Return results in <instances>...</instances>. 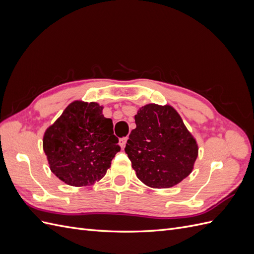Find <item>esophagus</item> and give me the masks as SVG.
Here are the masks:
<instances>
[{"instance_id":"1","label":"esophagus","mask_w":254,"mask_h":254,"mask_svg":"<svg viewBox=\"0 0 254 254\" xmlns=\"http://www.w3.org/2000/svg\"><path fill=\"white\" fill-rule=\"evenodd\" d=\"M127 140H128V137H122V139H120V146L122 147V149L125 148Z\"/></svg>"}]
</instances>
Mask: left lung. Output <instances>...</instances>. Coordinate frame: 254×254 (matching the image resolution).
<instances>
[{"label": "left lung", "instance_id": "left-lung-1", "mask_svg": "<svg viewBox=\"0 0 254 254\" xmlns=\"http://www.w3.org/2000/svg\"><path fill=\"white\" fill-rule=\"evenodd\" d=\"M125 151L136 177L152 189L177 186L191 173L198 144L174 107L148 104L134 115Z\"/></svg>", "mask_w": 254, "mask_h": 254}]
</instances>
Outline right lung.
<instances>
[{"label": "right lung", "instance_id": "right-lung-1", "mask_svg": "<svg viewBox=\"0 0 254 254\" xmlns=\"http://www.w3.org/2000/svg\"><path fill=\"white\" fill-rule=\"evenodd\" d=\"M103 106L74 101L45 130L43 150L52 173L72 187L94 184L106 175L121 150L113 123Z\"/></svg>", "mask_w": 254, "mask_h": 254}]
</instances>
